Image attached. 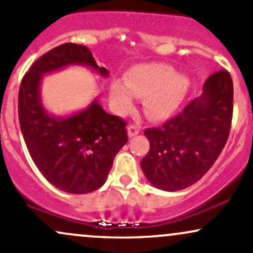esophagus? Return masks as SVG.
<instances>
[{
	"mask_svg": "<svg viewBox=\"0 0 253 253\" xmlns=\"http://www.w3.org/2000/svg\"><path fill=\"white\" fill-rule=\"evenodd\" d=\"M139 132H140V128H139L136 125H129V126L127 127V133H128L129 138H132V136L139 134Z\"/></svg>",
	"mask_w": 253,
	"mask_h": 253,
	"instance_id": "obj_1",
	"label": "esophagus"
}]
</instances>
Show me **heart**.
<instances>
[{"instance_id":"obj_1","label":"heart","mask_w":253,"mask_h":253,"mask_svg":"<svg viewBox=\"0 0 253 253\" xmlns=\"http://www.w3.org/2000/svg\"><path fill=\"white\" fill-rule=\"evenodd\" d=\"M189 90V81L167 64H143L128 71L125 83L110 84V100L119 113L132 109L133 96L145 97V112L162 120L170 117L183 102Z\"/></svg>"}]
</instances>
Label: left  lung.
Returning <instances> with one entry per match:
<instances>
[{
    "mask_svg": "<svg viewBox=\"0 0 253 253\" xmlns=\"http://www.w3.org/2000/svg\"><path fill=\"white\" fill-rule=\"evenodd\" d=\"M233 82L227 70L214 72L203 92L176 117L159 127L145 129L150 150L141 169L162 190L185 189L213 167L231 130Z\"/></svg>",
    "mask_w": 253,
    "mask_h": 253,
    "instance_id": "1",
    "label": "left lung"
}]
</instances>
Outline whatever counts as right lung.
I'll use <instances>...</instances> for the list:
<instances>
[{
    "mask_svg": "<svg viewBox=\"0 0 253 253\" xmlns=\"http://www.w3.org/2000/svg\"><path fill=\"white\" fill-rule=\"evenodd\" d=\"M69 65H85L108 76L84 45L66 42L32 64L19 90V121L25 143L43 177L58 189L86 194L98 189L121 147L128 141L126 123L102 109L95 98L88 108L69 117H53L43 108V74Z\"/></svg>",
    "mask_w": 253,
    "mask_h": 253,
    "instance_id": "add662e5",
    "label": "right lung"
}]
</instances>
